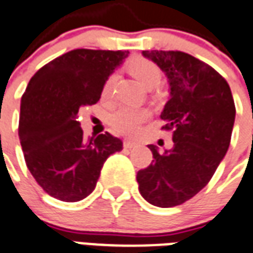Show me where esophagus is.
I'll use <instances>...</instances> for the list:
<instances>
[{"label":"esophagus","mask_w":253,"mask_h":253,"mask_svg":"<svg viewBox=\"0 0 253 253\" xmlns=\"http://www.w3.org/2000/svg\"><path fill=\"white\" fill-rule=\"evenodd\" d=\"M136 143H133V141H129V140H125L124 141V148H134L136 147Z\"/></svg>","instance_id":"34e87169"}]
</instances>
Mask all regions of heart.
Listing matches in <instances>:
<instances>
[{
	"instance_id": "b5f03b06",
	"label": "heart",
	"mask_w": 253,
	"mask_h": 253,
	"mask_svg": "<svg viewBox=\"0 0 253 253\" xmlns=\"http://www.w3.org/2000/svg\"><path fill=\"white\" fill-rule=\"evenodd\" d=\"M129 73L139 81L144 87H155L162 81V70L158 64L148 59H134L128 66ZM114 82V75H109L102 87V95L108 97ZM151 119V112L145 108H134L123 105L109 116V124L116 133L134 137L141 129V125Z\"/></svg>"
}]
</instances>
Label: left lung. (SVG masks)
<instances>
[{
    "instance_id": "left-lung-1",
    "label": "left lung",
    "mask_w": 253,
    "mask_h": 253,
    "mask_svg": "<svg viewBox=\"0 0 253 253\" xmlns=\"http://www.w3.org/2000/svg\"><path fill=\"white\" fill-rule=\"evenodd\" d=\"M167 75L171 98L162 120L172 130L174 147L159 152L137 172L140 194L151 205L172 208L191 200L209 183L229 148L235 101L214 68L182 51H143Z\"/></svg>"
}]
</instances>
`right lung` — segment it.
<instances>
[{
	"label": "right lung",
	"instance_id": "1",
	"mask_svg": "<svg viewBox=\"0 0 253 253\" xmlns=\"http://www.w3.org/2000/svg\"><path fill=\"white\" fill-rule=\"evenodd\" d=\"M128 51L73 49L53 59L29 81L21 97L18 137L38 185L63 202L86 198L105 160L123 149L110 133L86 140L79 108L97 104L105 81Z\"/></svg>",
	"mask_w": 253,
	"mask_h": 253
}]
</instances>
